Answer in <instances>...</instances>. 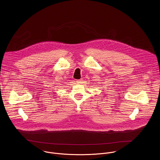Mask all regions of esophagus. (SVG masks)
Masks as SVG:
<instances>
[{"instance_id": "34e87169", "label": "esophagus", "mask_w": 160, "mask_h": 160, "mask_svg": "<svg viewBox=\"0 0 160 160\" xmlns=\"http://www.w3.org/2000/svg\"><path fill=\"white\" fill-rule=\"evenodd\" d=\"M76 82H77L78 84H81V83H82V80H81V79L78 80V81H76Z\"/></svg>"}]
</instances>
